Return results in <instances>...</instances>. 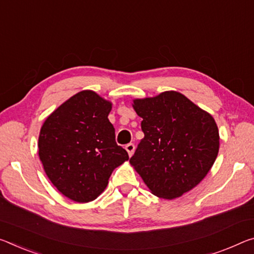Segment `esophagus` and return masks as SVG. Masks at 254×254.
Masks as SVG:
<instances>
[{"label": "esophagus", "mask_w": 254, "mask_h": 254, "mask_svg": "<svg viewBox=\"0 0 254 254\" xmlns=\"http://www.w3.org/2000/svg\"><path fill=\"white\" fill-rule=\"evenodd\" d=\"M134 149H135V147H134L133 143H127V146H126V150L127 151V154H128V156H130V157L133 155Z\"/></svg>", "instance_id": "1"}]
</instances>
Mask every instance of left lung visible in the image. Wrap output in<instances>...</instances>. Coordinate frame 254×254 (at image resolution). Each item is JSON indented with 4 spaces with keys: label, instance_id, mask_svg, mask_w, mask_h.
I'll use <instances>...</instances> for the list:
<instances>
[{
    "label": "left lung",
    "instance_id": "8db88e82",
    "mask_svg": "<svg viewBox=\"0 0 254 254\" xmlns=\"http://www.w3.org/2000/svg\"><path fill=\"white\" fill-rule=\"evenodd\" d=\"M144 138L130 163L149 190L174 199L196 187L214 165L219 132L212 116L178 91L134 99Z\"/></svg>",
    "mask_w": 254,
    "mask_h": 254
}]
</instances>
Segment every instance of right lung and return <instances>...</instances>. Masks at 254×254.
Masks as SVG:
<instances>
[{
  "mask_svg": "<svg viewBox=\"0 0 254 254\" xmlns=\"http://www.w3.org/2000/svg\"><path fill=\"white\" fill-rule=\"evenodd\" d=\"M112 103L95 91L72 96L48 116L38 138L44 171L54 187L75 202L105 190L112 172L128 159L108 120Z\"/></svg>",
  "mask_w": 254,
  "mask_h": 254,
  "instance_id": "obj_1",
  "label": "right lung"
}]
</instances>
